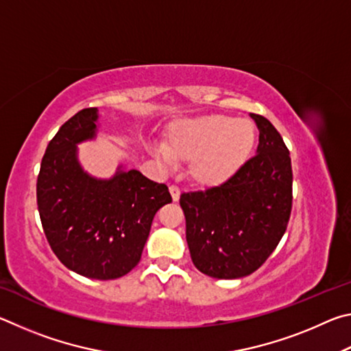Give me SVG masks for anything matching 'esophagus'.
Instances as JSON below:
<instances>
[{
    "mask_svg": "<svg viewBox=\"0 0 351 351\" xmlns=\"http://www.w3.org/2000/svg\"><path fill=\"white\" fill-rule=\"evenodd\" d=\"M170 195H171V198H173V201L180 199V195H181L180 187L175 186V184H171V186H170Z\"/></svg>",
    "mask_w": 351,
    "mask_h": 351,
    "instance_id": "obj_1",
    "label": "esophagus"
}]
</instances>
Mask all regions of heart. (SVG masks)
Segmentation results:
<instances>
[{
  "instance_id": "obj_1",
  "label": "heart",
  "mask_w": 351,
  "mask_h": 351,
  "mask_svg": "<svg viewBox=\"0 0 351 351\" xmlns=\"http://www.w3.org/2000/svg\"><path fill=\"white\" fill-rule=\"evenodd\" d=\"M255 127L246 119L209 114L178 121L170 127L165 147H154L159 161H189V175L203 186L232 176L251 154Z\"/></svg>"
}]
</instances>
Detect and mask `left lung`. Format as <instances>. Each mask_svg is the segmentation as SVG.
<instances>
[{
	"label": "left lung",
	"mask_w": 351,
	"mask_h": 351,
	"mask_svg": "<svg viewBox=\"0 0 351 351\" xmlns=\"http://www.w3.org/2000/svg\"><path fill=\"white\" fill-rule=\"evenodd\" d=\"M251 117L260 132L257 154L219 186L180 198L190 257L215 278L257 271L282 240L293 207L288 147L268 119Z\"/></svg>",
	"instance_id": "left-lung-1"
}]
</instances>
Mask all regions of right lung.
I'll use <instances>...</instances> for the list:
<instances>
[{"label": "right lung", "mask_w": 351, "mask_h": 351, "mask_svg": "<svg viewBox=\"0 0 351 351\" xmlns=\"http://www.w3.org/2000/svg\"><path fill=\"white\" fill-rule=\"evenodd\" d=\"M97 108L77 112L47 144L37 178V206L47 243L77 274L112 280L139 263L152 221L171 203L169 187L138 170L96 180L77 161V144L96 134Z\"/></svg>", "instance_id": "obj_1"}]
</instances>
